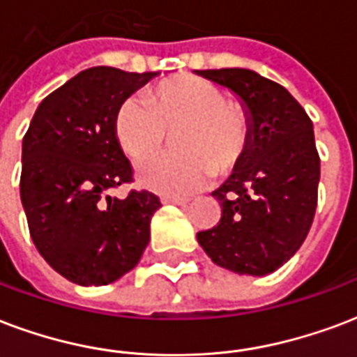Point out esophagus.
<instances>
[{
    "label": "esophagus",
    "mask_w": 357,
    "mask_h": 357,
    "mask_svg": "<svg viewBox=\"0 0 357 357\" xmlns=\"http://www.w3.org/2000/svg\"><path fill=\"white\" fill-rule=\"evenodd\" d=\"M189 199H176V197H162V204H176V206H185Z\"/></svg>",
    "instance_id": "esophagus-1"
}]
</instances>
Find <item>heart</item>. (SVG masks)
Segmentation results:
<instances>
[{
	"mask_svg": "<svg viewBox=\"0 0 357 357\" xmlns=\"http://www.w3.org/2000/svg\"><path fill=\"white\" fill-rule=\"evenodd\" d=\"M174 145L181 153H162L139 166V183L160 195H187L238 165L250 144V115L238 102L227 100L212 81L174 75L144 96L119 105L113 132L121 149L134 160L157 153L166 130H176Z\"/></svg>",
	"mask_w": 357,
	"mask_h": 357,
	"instance_id": "heart-1",
	"label": "heart"
}]
</instances>
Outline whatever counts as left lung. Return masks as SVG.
Returning <instances> with one entry per match:
<instances>
[{
    "mask_svg": "<svg viewBox=\"0 0 357 357\" xmlns=\"http://www.w3.org/2000/svg\"><path fill=\"white\" fill-rule=\"evenodd\" d=\"M240 98L250 144L223 185L219 223L197 234L218 266L265 276L291 259L312 225L319 157L312 121L282 84L244 68L199 70Z\"/></svg>",
    "mask_w": 357,
    "mask_h": 357,
    "instance_id": "obj_1",
    "label": "left lung"
}]
</instances>
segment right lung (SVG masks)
Instances as JSON below:
<instances>
[{
    "mask_svg": "<svg viewBox=\"0 0 357 357\" xmlns=\"http://www.w3.org/2000/svg\"><path fill=\"white\" fill-rule=\"evenodd\" d=\"M157 71L96 66L51 92L22 139L20 200L43 259L73 284L105 286L138 265L160 200L149 191L126 199L107 191L132 181L113 119Z\"/></svg>",
    "mask_w": 357,
    "mask_h": 357,
    "instance_id": "add662e5",
    "label": "right lung"
}]
</instances>
